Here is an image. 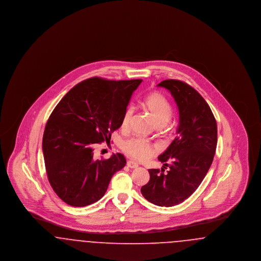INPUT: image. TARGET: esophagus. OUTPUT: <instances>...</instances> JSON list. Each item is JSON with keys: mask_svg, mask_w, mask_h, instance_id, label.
<instances>
[{"mask_svg": "<svg viewBox=\"0 0 261 261\" xmlns=\"http://www.w3.org/2000/svg\"><path fill=\"white\" fill-rule=\"evenodd\" d=\"M127 166H128L129 168H136V167H138V163L133 162V161H128V162H127Z\"/></svg>", "mask_w": 261, "mask_h": 261, "instance_id": "1", "label": "esophagus"}]
</instances>
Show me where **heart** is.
I'll return each mask as SVG.
<instances>
[{
	"instance_id": "heart-1",
	"label": "heart",
	"mask_w": 261,
	"mask_h": 261,
	"mask_svg": "<svg viewBox=\"0 0 261 261\" xmlns=\"http://www.w3.org/2000/svg\"><path fill=\"white\" fill-rule=\"evenodd\" d=\"M143 108L149 112L154 123L159 127H162L166 124L171 115H172V107L167 98L159 92H152L149 94L142 102ZM133 115V109L131 107L127 108L122 117L121 126L122 128H127L131 117ZM122 149L130 156L143 161L149 158L154 151L155 149L148 142L139 139V138H132L125 141L122 144Z\"/></svg>"
}]
</instances>
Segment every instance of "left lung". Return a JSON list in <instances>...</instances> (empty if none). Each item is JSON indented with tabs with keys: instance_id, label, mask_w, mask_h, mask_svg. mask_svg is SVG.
<instances>
[{
	"instance_id": "left-lung-1",
	"label": "left lung",
	"mask_w": 261,
	"mask_h": 261,
	"mask_svg": "<svg viewBox=\"0 0 261 261\" xmlns=\"http://www.w3.org/2000/svg\"><path fill=\"white\" fill-rule=\"evenodd\" d=\"M159 86L167 89L175 99L179 125L177 137L159 156L162 171L149 169V181L141 193L149 202L169 207L188 199L205 177L216 149L217 124L210 106L194 88L174 79Z\"/></svg>"
}]
</instances>
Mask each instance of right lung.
<instances>
[{"label":"right lung","instance_id":"1","mask_svg":"<svg viewBox=\"0 0 261 261\" xmlns=\"http://www.w3.org/2000/svg\"><path fill=\"white\" fill-rule=\"evenodd\" d=\"M142 79H86L57 105L45 127L43 153L55 193L71 206H86L101 199L112 175L126 164L124 155L95 160L96 144L111 140L133 92Z\"/></svg>","mask_w":261,"mask_h":261}]
</instances>
